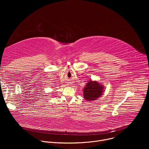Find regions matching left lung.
<instances>
[{"label":"left lung","instance_id":"obj_1","mask_svg":"<svg viewBox=\"0 0 149 149\" xmlns=\"http://www.w3.org/2000/svg\"><path fill=\"white\" fill-rule=\"evenodd\" d=\"M104 86L97 81H90L83 89L84 98L90 101H94L100 97L104 93Z\"/></svg>","mask_w":149,"mask_h":149}]
</instances>
